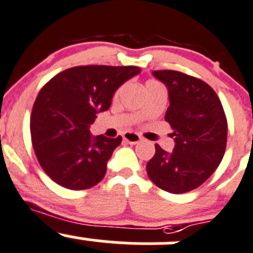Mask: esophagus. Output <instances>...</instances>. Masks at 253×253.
Segmentation results:
<instances>
[{
  "label": "esophagus",
  "instance_id": "1",
  "mask_svg": "<svg viewBox=\"0 0 253 253\" xmlns=\"http://www.w3.org/2000/svg\"><path fill=\"white\" fill-rule=\"evenodd\" d=\"M122 137H124V139L126 142H128L129 144H136V143H139L141 142V136L137 133H133V132H125L124 134H122Z\"/></svg>",
  "mask_w": 253,
  "mask_h": 253
}]
</instances>
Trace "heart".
I'll list each match as a JSON object with an SVG mask.
<instances>
[{"mask_svg": "<svg viewBox=\"0 0 253 253\" xmlns=\"http://www.w3.org/2000/svg\"><path fill=\"white\" fill-rule=\"evenodd\" d=\"M159 85H161V84H159L158 82H156V80H148V82L146 83V89H147V87H151V86H159ZM120 91H121V89L117 90L116 95H119Z\"/></svg>", "mask_w": 253, "mask_h": 253, "instance_id": "obj_1", "label": "heart"}]
</instances>
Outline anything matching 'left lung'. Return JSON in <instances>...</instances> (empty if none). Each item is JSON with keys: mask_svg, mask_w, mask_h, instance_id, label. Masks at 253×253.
Instances as JSON below:
<instances>
[{"mask_svg": "<svg viewBox=\"0 0 253 253\" xmlns=\"http://www.w3.org/2000/svg\"><path fill=\"white\" fill-rule=\"evenodd\" d=\"M168 87L166 121L175 141L168 153L156 144L147 174L158 188L173 194L194 190L221 163L227 142V120L216 92L198 78L176 70H154Z\"/></svg>", "mask_w": 253, "mask_h": 253, "instance_id": "left-lung-1", "label": "left lung"}]
</instances>
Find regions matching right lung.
<instances>
[{"instance_id":"obj_1","label":"right lung","mask_w":253,"mask_h":253,"mask_svg":"<svg viewBox=\"0 0 253 253\" xmlns=\"http://www.w3.org/2000/svg\"><path fill=\"white\" fill-rule=\"evenodd\" d=\"M141 72L138 67L82 65L59 73L41 89L31 115L34 153L59 185L84 190L106 174L107 161L122 137L92 138L89 126L107 111L115 91Z\"/></svg>"}]
</instances>
